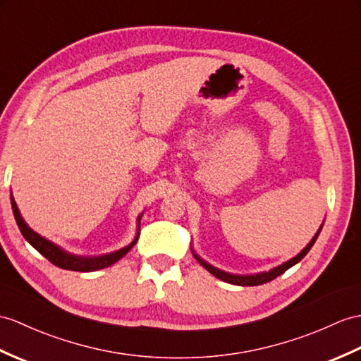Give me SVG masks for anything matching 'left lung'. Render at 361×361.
Segmentation results:
<instances>
[{"label":"left lung","instance_id":"left-lung-1","mask_svg":"<svg viewBox=\"0 0 361 361\" xmlns=\"http://www.w3.org/2000/svg\"><path fill=\"white\" fill-rule=\"evenodd\" d=\"M322 228H323V224L320 226V229H318V232L312 237V240L307 243V246H306L303 250H301V252H300L297 257L290 258L289 262H286V263H283V264H280V266L274 267V269H271L269 272H259V274H255V275H233V274H228V272H224V271L216 269V267H214V266H211L209 263H206L204 259H201V258L194 252V250H192V254H194V257L198 259V263H200L201 266H203L204 269H207L209 272H211L214 276H216V279H220V280H223V281H226V283H231V284H237V286H258V284H263V283H267V281H271V280L276 279V276H279V275L286 272V271L289 269V267L297 264V263L300 262V259L303 258V257L309 252V250H311V247L314 246L315 240L318 238V235H320Z\"/></svg>","mask_w":361,"mask_h":361}]
</instances>
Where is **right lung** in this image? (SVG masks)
<instances>
[{
  "label": "right lung",
  "instance_id": "add662e5",
  "mask_svg": "<svg viewBox=\"0 0 361 361\" xmlns=\"http://www.w3.org/2000/svg\"><path fill=\"white\" fill-rule=\"evenodd\" d=\"M12 209H13V215H15V220L16 224H18V228L23 233V237L26 238L30 245L35 247L38 252L46 257L50 263L61 267V269L66 271H77V272H92V271H98V269H103V267L111 266L114 263L118 262L120 258H123L126 254L129 252V250L135 246V243L138 241L140 237V226H138V233L135 240H133L129 246H126L120 250H115L112 254H107V255H99V257H81V255H73L66 252L64 249H61L60 246H56L55 243L49 241L46 238H43L41 235H38L37 232H33L29 226L26 224V221L23 220V216L18 211V207H16L15 200L12 197ZM142 214L138 216V223L141 220Z\"/></svg>",
  "mask_w": 361,
  "mask_h": 361
}]
</instances>
